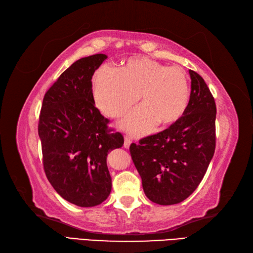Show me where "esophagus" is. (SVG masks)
Wrapping results in <instances>:
<instances>
[{
  "mask_svg": "<svg viewBox=\"0 0 253 253\" xmlns=\"http://www.w3.org/2000/svg\"><path fill=\"white\" fill-rule=\"evenodd\" d=\"M130 145H131V138L130 137H127V136H126L125 137V148H128L130 147Z\"/></svg>",
  "mask_w": 253,
  "mask_h": 253,
  "instance_id": "34e87169",
  "label": "esophagus"
}]
</instances>
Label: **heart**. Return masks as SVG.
<instances>
[{"label": "heart", "mask_w": 253, "mask_h": 253, "mask_svg": "<svg viewBox=\"0 0 253 253\" xmlns=\"http://www.w3.org/2000/svg\"><path fill=\"white\" fill-rule=\"evenodd\" d=\"M92 95L96 106L113 118H118L139 100L143 105L121 121V127L133 135L150 132L158 122L169 125L186 110L190 88L184 71L168 67L155 60H127L118 71L101 66L91 78Z\"/></svg>", "instance_id": "heart-1"}]
</instances>
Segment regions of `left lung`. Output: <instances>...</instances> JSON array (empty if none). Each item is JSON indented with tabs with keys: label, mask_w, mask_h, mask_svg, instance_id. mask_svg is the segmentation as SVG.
Listing matches in <instances>:
<instances>
[{
	"label": "left lung",
	"mask_w": 253,
	"mask_h": 253,
	"mask_svg": "<svg viewBox=\"0 0 253 253\" xmlns=\"http://www.w3.org/2000/svg\"><path fill=\"white\" fill-rule=\"evenodd\" d=\"M191 93L182 116L166 130L130 146L146 196L159 205L178 204L199 187L215 148V103L198 73L189 70Z\"/></svg>",
	"instance_id": "1"
}]
</instances>
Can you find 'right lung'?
Segmentation results:
<instances>
[{
  "label": "right lung",
  "instance_id": "1",
  "mask_svg": "<svg viewBox=\"0 0 253 253\" xmlns=\"http://www.w3.org/2000/svg\"><path fill=\"white\" fill-rule=\"evenodd\" d=\"M106 54L82 58L65 70L42 100L39 121L45 174L57 193L80 207H93L112 191L108 153L122 147L108 119L94 105L91 78Z\"/></svg>",
  "mask_w": 253,
  "mask_h": 253
}]
</instances>
